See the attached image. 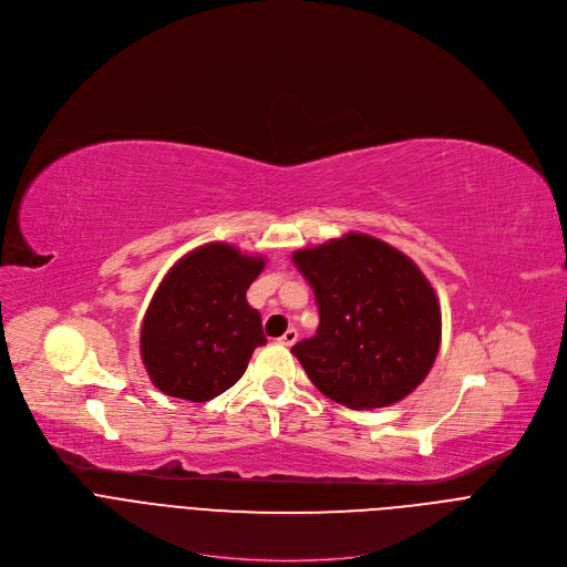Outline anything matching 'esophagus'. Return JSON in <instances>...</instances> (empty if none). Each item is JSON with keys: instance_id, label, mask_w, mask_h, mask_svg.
Returning <instances> with one entry per match:
<instances>
[{"instance_id": "obj_1", "label": "esophagus", "mask_w": 567, "mask_h": 567, "mask_svg": "<svg viewBox=\"0 0 567 567\" xmlns=\"http://www.w3.org/2000/svg\"><path fill=\"white\" fill-rule=\"evenodd\" d=\"M296 341H298V332H296L293 328H289V330L278 339V343H280V346H287V348H291Z\"/></svg>"}]
</instances>
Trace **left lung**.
I'll list each match as a JSON object with an SVG mask.
<instances>
[{
	"label": "left lung",
	"mask_w": 567,
	"mask_h": 567,
	"mask_svg": "<svg viewBox=\"0 0 567 567\" xmlns=\"http://www.w3.org/2000/svg\"><path fill=\"white\" fill-rule=\"evenodd\" d=\"M318 330L291 348L311 383L348 409H383L429 374L442 334L435 291L385 241L350 233L293 254Z\"/></svg>",
	"instance_id": "8db88e82"
}]
</instances>
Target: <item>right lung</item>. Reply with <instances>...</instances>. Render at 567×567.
<instances>
[{
	"instance_id": "obj_1",
	"label": "right lung",
	"mask_w": 567,
	"mask_h": 567,
	"mask_svg": "<svg viewBox=\"0 0 567 567\" xmlns=\"http://www.w3.org/2000/svg\"><path fill=\"white\" fill-rule=\"evenodd\" d=\"M262 267L233 247L206 245L171 269L141 328V357L161 392L210 401L245 374L267 343L262 318L247 302Z\"/></svg>"
}]
</instances>
